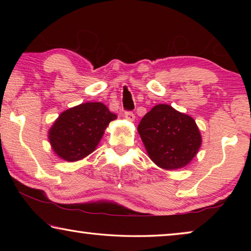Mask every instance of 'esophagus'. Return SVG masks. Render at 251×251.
Listing matches in <instances>:
<instances>
[{
	"label": "esophagus",
	"mask_w": 251,
	"mask_h": 251,
	"mask_svg": "<svg viewBox=\"0 0 251 251\" xmlns=\"http://www.w3.org/2000/svg\"><path fill=\"white\" fill-rule=\"evenodd\" d=\"M125 118L129 122H134L135 121V114L133 112H125Z\"/></svg>",
	"instance_id": "esophagus-1"
}]
</instances>
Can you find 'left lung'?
Masks as SVG:
<instances>
[{"label":"left lung","instance_id":"8db88e82","mask_svg":"<svg viewBox=\"0 0 251 251\" xmlns=\"http://www.w3.org/2000/svg\"><path fill=\"white\" fill-rule=\"evenodd\" d=\"M138 133L147 154L164 169H178L190 163L201 145L196 122L171 105H156L142 118Z\"/></svg>","mask_w":251,"mask_h":251}]
</instances>
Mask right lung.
<instances>
[{
    "mask_svg": "<svg viewBox=\"0 0 251 251\" xmlns=\"http://www.w3.org/2000/svg\"><path fill=\"white\" fill-rule=\"evenodd\" d=\"M117 116L103 103H84L63 112L49 130L53 151L66 161L83 159L95 151L104 130Z\"/></svg>",
    "mask_w": 251,
    "mask_h": 251,
    "instance_id": "1",
    "label": "right lung"
}]
</instances>
